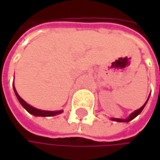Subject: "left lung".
I'll use <instances>...</instances> for the list:
<instances>
[{
	"instance_id": "left-lung-1",
	"label": "left lung",
	"mask_w": 160,
	"mask_h": 160,
	"mask_svg": "<svg viewBox=\"0 0 160 160\" xmlns=\"http://www.w3.org/2000/svg\"><path fill=\"white\" fill-rule=\"evenodd\" d=\"M149 96H150V94H149ZM149 96H148V98H147L146 102L144 104V106H143V107H141L139 109H137V110L133 111L132 114H130V116H129L127 118H111V120H113V121H118V122H129V121L132 120L133 118H136V117H137L141 112L143 111L144 108L145 107V105H146V103H147V101H148V99H149Z\"/></svg>"
}]
</instances>
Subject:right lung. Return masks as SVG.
I'll use <instances>...</instances> for the list:
<instances>
[{"label":"right lung","mask_w":160,"mask_h":160,"mask_svg":"<svg viewBox=\"0 0 160 160\" xmlns=\"http://www.w3.org/2000/svg\"><path fill=\"white\" fill-rule=\"evenodd\" d=\"M14 86V84H13ZM14 91H15V93H16V96L17 97L19 103L21 104V106L28 112L29 114L33 115V116H36V117H53V116H56V115H59L61 113H63V110H56V111H48V110H42V109H38L36 108H33L32 106L28 105L27 102H25L20 96L19 94L17 93L16 88L14 86Z\"/></svg>","instance_id":"right-lung-1"}]
</instances>
